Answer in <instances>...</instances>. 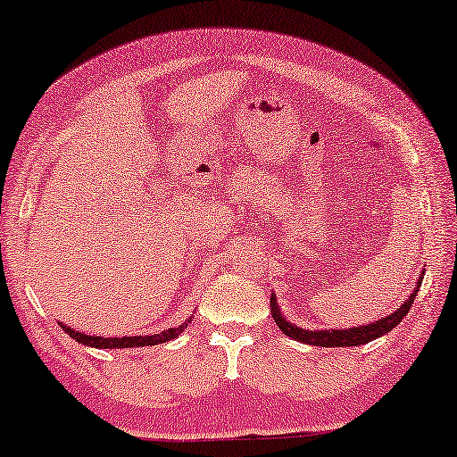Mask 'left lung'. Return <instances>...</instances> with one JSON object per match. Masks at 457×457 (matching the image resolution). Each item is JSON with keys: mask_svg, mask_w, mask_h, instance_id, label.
Masks as SVG:
<instances>
[{"mask_svg": "<svg viewBox=\"0 0 457 457\" xmlns=\"http://www.w3.org/2000/svg\"><path fill=\"white\" fill-rule=\"evenodd\" d=\"M422 279L424 277H420L418 279V286L413 289V294L403 302L401 308H396L393 315L388 317H382L380 321L376 323H367V325H361V328H348V329H319V331H312V329H302L298 325L289 323L286 317L281 315L279 306H277V300L275 295H270V315L275 319L277 328H279L283 334L294 337V340L298 342H304V345H312V346H361V345H367V342L376 340V337H382L386 336L388 331H393L396 325L401 323V319L410 312V308L413 304V300H416V294H418V287L422 286Z\"/></svg>", "mask_w": 457, "mask_h": 457, "instance_id": "left-lung-1", "label": "left lung"}]
</instances>
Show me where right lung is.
<instances>
[{"label":"right lung","mask_w":457,"mask_h":457,"mask_svg":"<svg viewBox=\"0 0 457 457\" xmlns=\"http://www.w3.org/2000/svg\"><path fill=\"white\" fill-rule=\"evenodd\" d=\"M191 323V319H187L182 325H176V328H168L165 331H159V334L153 336H123V337H103V336H87L81 334V331H75L67 328V325L61 323V328L67 331L71 337H75L79 345L94 346V348H136V346H155L163 345V342L174 340L187 329V325Z\"/></svg>","instance_id":"obj_1"}]
</instances>
